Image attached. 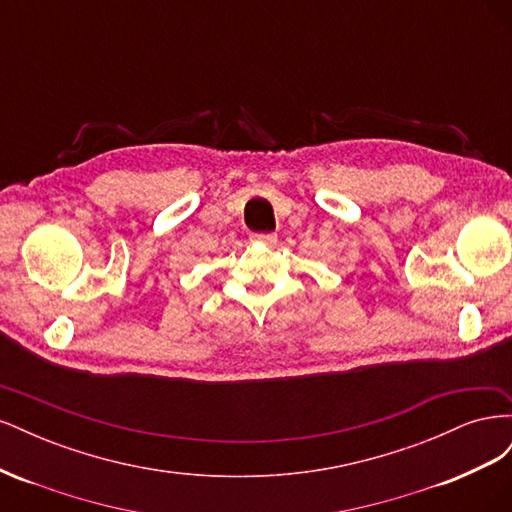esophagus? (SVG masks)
<instances>
[{
	"mask_svg": "<svg viewBox=\"0 0 512 512\" xmlns=\"http://www.w3.org/2000/svg\"><path fill=\"white\" fill-rule=\"evenodd\" d=\"M252 243H265V245H275L277 243V235H273V232H254V235H250Z\"/></svg>",
	"mask_w": 512,
	"mask_h": 512,
	"instance_id": "obj_1",
	"label": "esophagus"
}]
</instances>
